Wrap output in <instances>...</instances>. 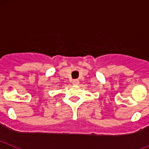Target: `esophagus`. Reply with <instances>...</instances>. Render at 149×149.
<instances>
[{
    "label": "esophagus",
    "mask_w": 149,
    "mask_h": 149,
    "mask_svg": "<svg viewBox=\"0 0 149 149\" xmlns=\"http://www.w3.org/2000/svg\"><path fill=\"white\" fill-rule=\"evenodd\" d=\"M72 84H73L74 85H78L79 81L78 80H73V81H72Z\"/></svg>",
    "instance_id": "34e87169"
}]
</instances>
